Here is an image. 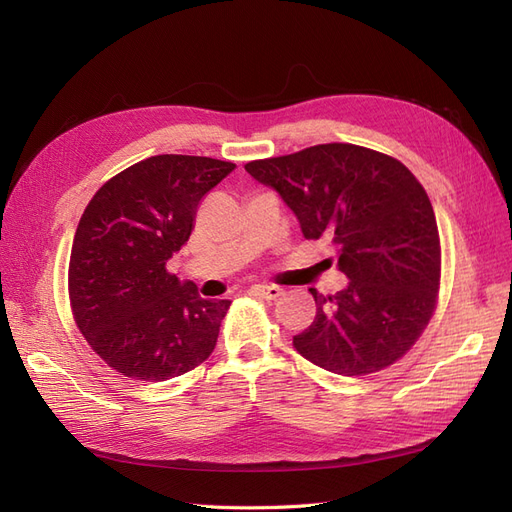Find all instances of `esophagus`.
<instances>
[{
    "label": "esophagus",
    "mask_w": 512,
    "mask_h": 512,
    "mask_svg": "<svg viewBox=\"0 0 512 512\" xmlns=\"http://www.w3.org/2000/svg\"><path fill=\"white\" fill-rule=\"evenodd\" d=\"M250 292L258 294V297H262V299H269V301L282 297V294H284V290L280 286H267V284H254L250 288Z\"/></svg>",
    "instance_id": "obj_1"
}]
</instances>
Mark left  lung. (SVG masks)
<instances>
[{
  "label": "left lung",
  "instance_id": "obj_1",
  "mask_svg": "<svg viewBox=\"0 0 512 512\" xmlns=\"http://www.w3.org/2000/svg\"><path fill=\"white\" fill-rule=\"evenodd\" d=\"M245 170L297 215L305 239L327 237L348 286L309 288L316 318L292 337L307 361L365 376L404 356L423 333L440 284V235L423 185L384 153L329 143L256 160Z\"/></svg>",
  "mask_w": 512,
  "mask_h": 512
}]
</instances>
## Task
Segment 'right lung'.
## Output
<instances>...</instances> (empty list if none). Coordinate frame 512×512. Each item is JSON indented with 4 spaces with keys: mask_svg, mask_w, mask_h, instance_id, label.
I'll use <instances>...</instances> for the list:
<instances>
[{
    "mask_svg": "<svg viewBox=\"0 0 512 512\" xmlns=\"http://www.w3.org/2000/svg\"><path fill=\"white\" fill-rule=\"evenodd\" d=\"M237 166L153 156L89 200L70 252V303L81 333L119 374L164 382L203 363L228 299H203L166 271L190 239L200 198Z\"/></svg>",
    "mask_w": 512,
    "mask_h": 512,
    "instance_id": "right-lung-1",
    "label": "right lung"
}]
</instances>
